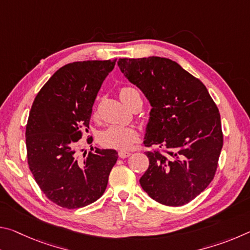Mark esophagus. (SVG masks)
Instances as JSON below:
<instances>
[{"label": "esophagus", "instance_id": "34e87169", "mask_svg": "<svg viewBox=\"0 0 250 250\" xmlns=\"http://www.w3.org/2000/svg\"><path fill=\"white\" fill-rule=\"evenodd\" d=\"M119 156L121 159H125V158H128V156H130L131 155V153L130 152H128V151H119Z\"/></svg>", "mask_w": 250, "mask_h": 250}]
</instances>
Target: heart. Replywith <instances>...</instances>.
<instances>
[{"mask_svg": "<svg viewBox=\"0 0 250 250\" xmlns=\"http://www.w3.org/2000/svg\"><path fill=\"white\" fill-rule=\"evenodd\" d=\"M119 96L124 103L131 107L137 100H141L140 92L134 87L124 86L119 89ZM100 141L104 146L117 150H129L139 142V134L131 126L110 125L100 134Z\"/></svg>", "mask_w": 250, "mask_h": 250, "instance_id": "b5f03b06", "label": "heart"}]
</instances>
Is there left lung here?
I'll return each mask as SVG.
<instances>
[{"label":"left lung","instance_id":"left-lung-1","mask_svg":"<svg viewBox=\"0 0 250 250\" xmlns=\"http://www.w3.org/2000/svg\"><path fill=\"white\" fill-rule=\"evenodd\" d=\"M120 70L152 105L142 188L160 204L182 206L213 181L223 147L218 108L200 79L163 57L120 58Z\"/></svg>","mask_w":250,"mask_h":250}]
</instances>
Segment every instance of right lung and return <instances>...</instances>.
Instances as JSON below:
<instances>
[{
  "label": "right lung",
  "instance_id": "1",
  "mask_svg": "<svg viewBox=\"0 0 250 250\" xmlns=\"http://www.w3.org/2000/svg\"><path fill=\"white\" fill-rule=\"evenodd\" d=\"M116 62L62 66L42 87L29 111L25 133L28 167L45 196L64 208H82L101 197L117 162L116 150L95 147L80 160L76 149L89 129L97 94Z\"/></svg>",
  "mask_w": 250,
  "mask_h": 250
}]
</instances>
